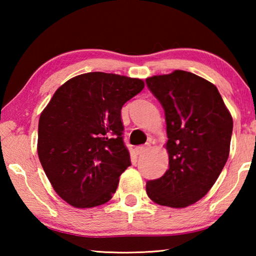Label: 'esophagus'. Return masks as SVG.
I'll list each match as a JSON object with an SVG mask.
<instances>
[{
	"label": "esophagus",
	"mask_w": 256,
	"mask_h": 256,
	"mask_svg": "<svg viewBox=\"0 0 256 256\" xmlns=\"http://www.w3.org/2000/svg\"><path fill=\"white\" fill-rule=\"evenodd\" d=\"M150 148V144H146V146H136V152L138 154H144L146 150H148Z\"/></svg>",
	"instance_id": "34e87169"
}]
</instances>
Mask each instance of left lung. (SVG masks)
Returning <instances> with one entry per match:
<instances>
[{
    "mask_svg": "<svg viewBox=\"0 0 256 256\" xmlns=\"http://www.w3.org/2000/svg\"><path fill=\"white\" fill-rule=\"evenodd\" d=\"M164 110L170 168L146 190L159 206L186 208L206 196L226 164L232 118L216 86L193 73L175 70L146 78Z\"/></svg>",
    "mask_w": 256,
    "mask_h": 256,
    "instance_id": "obj_1",
    "label": "left lung"
}]
</instances>
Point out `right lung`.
I'll return each mask as SVG.
<instances>
[{
  "instance_id": "add662e5",
  "label": "right lung",
  "mask_w": 256,
  "mask_h": 256,
  "mask_svg": "<svg viewBox=\"0 0 256 256\" xmlns=\"http://www.w3.org/2000/svg\"><path fill=\"white\" fill-rule=\"evenodd\" d=\"M144 88L138 78L84 73L60 86L42 112L38 157L54 190L70 206H102L116 192L131 164L120 110Z\"/></svg>"
}]
</instances>
